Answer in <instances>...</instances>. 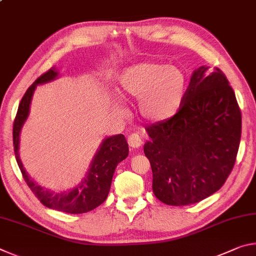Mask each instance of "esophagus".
<instances>
[{"instance_id":"obj_1","label":"esophagus","mask_w":256,"mask_h":256,"mask_svg":"<svg viewBox=\"0 0 256 256\" xmlns=\"http://www.w3.org/2000/svg\"><path fill=\"white\" fill-rule=\"evenodd\" d=\"M128 141V146H131V148H134V149L140 148L142 144H144V140H142L141 136H140V134H138V133L130 134Z\"/></svg>"}]
</instances>
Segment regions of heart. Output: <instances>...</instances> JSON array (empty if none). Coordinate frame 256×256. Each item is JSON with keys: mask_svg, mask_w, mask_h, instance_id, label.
Wrapping results in <instances>:
<instances>
[{"mask_svg": "<svg viewBox=\"0 0 256 256\" xmlns=\"http://www.w3.org/2000/svg\"><path fill=\"white\" fill-rule=\"evenodd\" d=\"M120 86L125 94L140 100L138 110L144 118L162 122L180 110L188 90V78L180 68L144 62L123 72Z\"/></svg>", "mask_w": 256, "mask_h": 256, "instance_id": "obj_1", "label": "heart"}]
</instances>
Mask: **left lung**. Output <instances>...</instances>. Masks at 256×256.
Instances as JSON below:
<instances>
[{"mask_svg":"<svg viewBox=\"0 0 256 256\" xmlns=\"http://www.w3.org/2000/svg\"><path fill=\"white\" fill-rule=\"evenodd\" d=\"M144 154L156 198L168 206L200 202L222 188L236 162L242 114L224 72H193L180 110L146 128Z\"/></svg>","mask_w":256,"mask_h":256,"instance_id":"left-lung-1","label":"left lung"}]
</instances>
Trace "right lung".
Here are the masks:
<instances>
[{"mask_svg": "<svg viewBox=\"0 0 256 256\" xmlns=\"http://www.w3.org/2000/svg\"><path fill=\"white\" fill-rule=\"evenodd\" d=\"M58 74V73L55 68H50L29 86L21 99L14 122V154L26 183L42 204L50 209L68 212V214H84L96 209L107 198L115 168L118 162L128 157V146L123 134L106 138L94 156L90 164V170L84 180L78 184L76 188L68 192H52L42 188L30 178L19 157L20 131L29 115L30 102L37 84L54 80Z\"/></svg>", "mask_w": 256, "mask_h": 256, "instance_id": "add662e5", "label": "right lung"}]
</instances>
